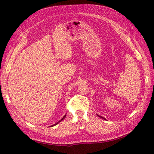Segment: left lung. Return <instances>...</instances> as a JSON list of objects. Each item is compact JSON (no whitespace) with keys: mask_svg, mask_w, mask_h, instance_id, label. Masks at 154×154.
I'll return each mask as SVG.
<instances>
[{"mask_svg":"<svg viewBox=\"0 0 154 154\" xmlns=\"http://www.w3.org/2000/svg\"><path fill=\"white\" fill-rule=\"evenodd\" d=\"M97 116H99L100 118H102L103 119H104V120H105V119H104V118H103V117H102V116H99V115H98V114H97Z\"/></svg>","mask_w":154,"mask_h":154,"instance_id":"1","label":"left lung"}]
</instances>
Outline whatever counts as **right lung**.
<instances>
[{
	"mask_svg": "<svg viewBox=\"0 0 154 154\" xmlns=\"http://www.w3.org/2000/svg\"><path fill=\"white\" fill-rule=\"evenodd\" d=\"M65 116H66V115H65V116H63V118H62V119H61V120H60V121H59V122H57V123H55V124H53V125H51V126H55V125H57V124L58 123H60V122H61V120H63V119H65Z\"/></svg>",
	"mask_w": 154,
	"mask_h": 154,
	"instance_id": "1",
	"label": "right lung"
}]
</instances>
